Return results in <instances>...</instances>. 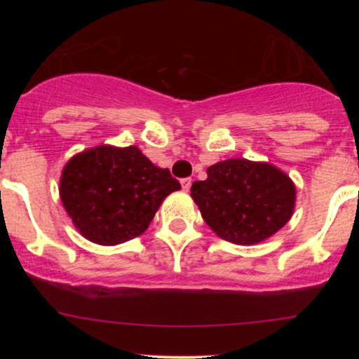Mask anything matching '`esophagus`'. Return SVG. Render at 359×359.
I'll use <instances>...</instances> for the list:
<instances>
[{"instance_id":"1","label":"esophagus","mask_w":359,"mask_h":359,"mask_svg":"<svg viewBox=\"0 0 359 359\" xmlns=\"http://www.w3.org/2000/svg\"><path fill=\"white\" fill-rule=\"evenodd\" d=\"M180 184H182L184 192L191 191V185H192V180L191 179H182V180H180Z\"/></svg>"}]
</instances>
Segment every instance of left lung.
Returning a JSON list of instances; mask_svg holds the SVG:
<instances>
[{
	"mask_svg": "<svg viewBox=\"0 0 359 359\" xmlns=\"http://www.w3.org/2000/svg\"><path fill=\"white\" fill-rule=\"evenodd\" d=\"M295 184L269 162L229 158L208 168L191 197L217 236L234 245H257L287 224L295 208Z\"/></svg>",
	"mask_w": 359,
	"mask_h": 359,
	"instance_id": "1",
	"label": "left lung"
}]
</instances>
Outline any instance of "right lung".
Wrapping results in <instances>:
<instances>
[{"mask_svg": "<svg viewBox=\"0 0 359 359\" xmlns=\"http://www.w3.org/2000/svg\"><path fill=\"white\" fill-rule=\"evenodd\" d=\"M179 189L168 168L154 165L138 147L97 145L65 163L59 194L86 240L114 246L145 233L163 199Z\"/></svg>", "mask_w": 359, "mask_h": 359, "instance_id": "obj_1", "label": "right lung"}]
</instances>
